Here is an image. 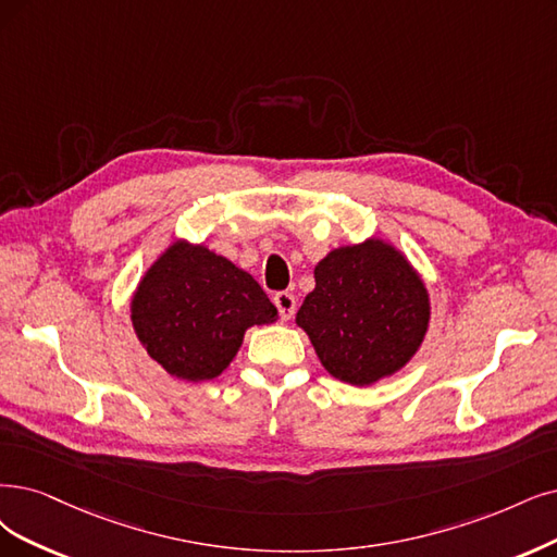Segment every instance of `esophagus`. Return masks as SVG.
Instances as JSON below:
<instances>
[{"mask_svg":"<svg viewBox=\"0 0 557 557\" xmlns=\"http://www.w3.org/2000/svg\"><path fill=\"white\" fill-rule=\"evenodd\" d=\"M273 300H275V307L280 310L282 321H289L294 317V312H296V298H294V294L280 292V294H275Z\"/></svg>","mask_w":557,"mask_h":557,"instance_id":"esophagus-1","label":"esophagus"}]
</instances>
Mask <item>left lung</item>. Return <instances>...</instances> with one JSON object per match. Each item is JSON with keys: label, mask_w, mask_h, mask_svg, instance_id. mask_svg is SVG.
Returning a JSON list of instances; mask_svg holds the SVG:
<instances>
[{"label": "left lung", "mask_w": 557, "mask_h": 557, "mask_svg": "<svg viewBox=\"0 0 557 557\" xmlns=\"http://www.w3.org/2000/svg\"><path fill=\"white\" fill-rule=\"evenodd\" d=\"M314 282L296 323L331 376L374 385L420 351L431 321L429 289L395 243L369 236L339 245L317 263Z\"/></svg>", "instance_id": "obj_1"}]
</instances>
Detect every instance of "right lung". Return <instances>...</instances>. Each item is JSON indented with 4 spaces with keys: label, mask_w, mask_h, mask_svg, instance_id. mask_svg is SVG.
<instances>
[{
    "label": "right lung",
    "mask_w": 557,
    "mask_h": 557,
    "mask_svg": "<svg viewBox=\"0 0 557 557\" xmlns=\"http://www.w3.org/2000/svg\"><path fill=\"white\" fill-rule=\"evenodd\" d=\"M277 319V307L250 273L188 238L164 247L131 298V323L144 351L188 383L218 379L247 327Z\"/></svg>",
    "instance_id": "1"
}]
</instances>
